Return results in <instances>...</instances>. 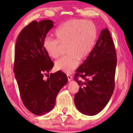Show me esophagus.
I'll use <instances>...</instances> for the list:
<instances>
[{"mask_svg":"<svg viewBox=\"0 0 133 133\" xmlns=\"http://www.w3.org/2000/svg\"><path fill=\"white\" fill-rule=\"evenodd\" d=\"M67 77H68V80L69 82L71 81L72 79V76H71V75H70V74H67Z\"/></svg>","mask_w":133,"mask_h":133,"instance_id":"34e87169","label":"esophagus"}]
</instances>
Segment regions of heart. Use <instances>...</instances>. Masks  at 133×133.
Returning a JSON list of instances; mask_svg holds the SVG:
<instances>
[{
  "label": "heart",
  "mask_w": 133,
  "mask_h": 133,
  "mask_svg": "<svg viewBox=\"0 0 133 133\" xmlns=\"http://www.w3.org/2000/svg\"><path fill=\"white\" fill-rule=\"evenodd\" d=\"M56 39L46 37L43 45L47 54L53 59L59 57L61 45H65L67 55L56 62L57 70L70 73L79 65V60L88 57L97 39V26L91 21L72 19L65 22L54 32Z\"/></svg>",
  "instance_id": "1"
}]
</instances>
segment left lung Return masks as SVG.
Listing matches in <instances>:
<instances>
[{
	"label": "left lung",
	"mask_w": 133,
	"mask_h": 133,
	"mask_svg": "<svg viewBox=\"0 0 133 133\" xmlns=\"http://www.w3.org/2000/svg\"><path fill=\"white\" fill-rule=\"evenodd\" d=\"M116 65L115 46L106 28L101 31L93 50L74 77L80 86L74 96V103L80 112L94 116L105 108L114 90ZM78 77L84 81L78 80Z\"/></svg>",
	"instance_id": "obj_1"
}]
</instances>
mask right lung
<instances>
[{"label": "right lung", "mask_w": 133, "mask_h": 133, "mask_svg": "<svg viewBox=\"0 0 133 133\" xmlns=\"http://www.w3.org/2000/svg\"><path fill=\"white\" fill-rule=\"evenodd\" d=\"M53 26L51 20L32 21L21 31L16 43L14 72L22 101L30 112L37 116L54 108L58 93L68 82L61 71L44 77L54 66L43 45Z\"/></svg>", "instance_id": "add662e5"}]
</instances>
